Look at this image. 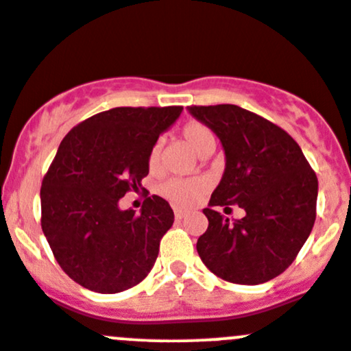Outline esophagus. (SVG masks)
Returning <instances> with one entry per match:
<instances>
[{"label": "esophagus", "mask_w": 351, "mask_h": 351, "mask_svg": "<svg viewBox=\"0 0 351 351\" xmlns=\"http://www.w3.org/2000/svg\"><path fill=\"white\" fill-rule=\"evenodd\" d=\"M186 210H182V208H175V217H176V219H178V220H182V219H185V217H186Z\"/></svg>", "instance_id": "obj_1"}]
</instances>
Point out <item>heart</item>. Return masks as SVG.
<instances>
[{"label":"heart","mask_w":351,"mask_h":351,"mask_svg":"<svg viewBox=\"0 0 351 351\" xmlns=\"http://www.w3.org/2000/svg\"><path fill=\"white\" fill-rule=\"evenodd\" d=\"M182 138L195 153L206 156L215 147V134L212 129L198 121H190L182 128ZM161 166V143L156 141L147 153V168L156 173ZM208 180L204 176L195 178H171L161 185V195L176 205H191L208 190Z\"/></svg>","instance_id":"1"}]
</instances>
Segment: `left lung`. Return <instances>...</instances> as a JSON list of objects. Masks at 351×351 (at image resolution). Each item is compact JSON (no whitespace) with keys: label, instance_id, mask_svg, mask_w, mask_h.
<instances>
[{"label":"left lung","instance_id":"obj_1","mask_svg":"<svg viewBox=\"0 0 351 351\" xmlns=\"http://www.w3.org/2000/svg\"><path fill=\"white\" fill-rule=\"evenodd\" d=\"M191 116L219 136L225 171L204 208L208 228L197 250L223 281L261 284L282 274L311 234L318 178L300 145L271 121L234 104L190 106ZM239 204L230 221L216 210Z\"/></svg>","mask_w":351,"mask_h":351}]
</instances>
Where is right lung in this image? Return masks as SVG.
Instances as JSON below:
<instances>
[{"instance_id":"right-lung-1","label":"right lung","mask_w":351,"mask_h":351,"mask_svg":"<svg viewBox=\"0 0 351 351\" xmlns=\"http://www.w3.org/2000/svg\"><path fill=\"white\" fill-rule=\"evenodd\" d=\"M182 106L114 108L77 124L62 139L43 176L42 230L65 274L80 286L114 294L153 269L175 222L171 206L147 197L141 213L121 210L128 191L145 190L147 153L182 114Z\"/></svg>"}]
</instances>
